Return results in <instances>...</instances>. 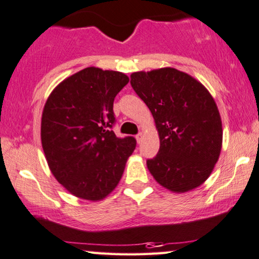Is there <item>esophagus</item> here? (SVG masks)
Masks as SVG:
<instances>
[{"label":"esophagus","instance_id":"1","mask_svg":"<svg viewBox=\"0 0 259 259\" xmlns=\"http://www.w3.org/2000/svg\"><path fill=\"white\" fill-rule=\"evenodd\" d=\"M142 139H143V135H142V134H137V135H136V141H137V143H141V142H142Z\"/></svg>","mask_w":259,"mask_h":259}]
</instances>
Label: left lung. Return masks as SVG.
<instances>
[{
	"mask_svg": "<svg viewBox=\"0 0 259 259\" xmlns=\"http://www.w3.org/2000/svg\"><path fill=\"white\" fill-rule=\"evenodd\" d=\"M130 79L153 113L160 136V150L147 160L148 169L171 192L199 187L222 150V119L214 99L201 82L175 68L135 72Z\"/></svg>",
	"mask_w": 259,
	"mask_h": 259,
	"instance_id": "obj_1",
	"label": "left lung"
}]
</instances>
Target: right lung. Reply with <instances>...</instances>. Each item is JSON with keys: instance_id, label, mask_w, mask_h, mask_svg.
Masks as SVG:
<instances>
[{"instance_id": "1", "label": "right lung", "mask_w": 259, "mask_h": 259, "mask_svg": "<svg viewBox=\"0 0 259 259\" xmlns=\"http://www.w3.org/2000/svg\"><path fill=\"white\" fill-rule=\"evenodd\" d=\"M129 82L124 73L88 67L53 90L41 118V143L50 169L72 194L101 200L122 178L136 148L117 137L113 101Z\"/></svg>"}]
</instances>
